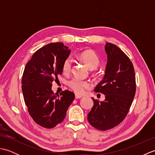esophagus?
<instances>
[{"label": "esophagus", "mask_w": 155, "mask_h": 155, "mask_svg": "<svg viewBox=\"0 0 155 155\" xmlns=\"http://www.w3.org/2000/svg\"><path fill=\"white\" fill-rule=\"evenodd\" d=\"M82 97H83L81 96V95H78V94H75V98H76V99H78V98H81Z\"/></svg>", "instance_id": "obj_1"}]
</instances>
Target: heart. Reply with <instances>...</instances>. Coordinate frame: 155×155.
I'll list each match as a JSON object with an SVG mask.
<instances>
[{
    "mask_svg": "<svg viewBox=\"0 0 155 155\" xmlns=\"http://www.w3.org/2000/svg\"><path fill=\"white\" fill-rule=\"evenodd\" d=\"M79 57L83 60L91 69L97 68L100 65L101 60L98 56L93 51L87 50L82 52L79 54ZM72 58L68 57L62 62V69L64 73L68 74L71 71L72 65ZM68 85L72 90L78 94H83L85 91L92 87L89 81L80 79L78 78H72L68 81Z\"/></svg>",
    "mask_w": 155,
    "mask_h": 155,
    "instance_id": "b5f03b06",
    "label": "heart"
}]
</instances>
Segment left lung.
<instances>
[{
  "mask_svg": "<svg viewBox=\"0 0 155 155\" xmlns=\"http://www.w3.org/2000/svg\"><path fill=\"white\" fill-rule=\"evenodd\" d=\"M107 64L103 79L94 91L105 95V100L93 98L94 105L87 119L92 126L107 130L119 124L128 114L136 92L135 73L132 62L115 45L107 42Z\"/></svg>",
  "mask_w": 155,
  "mask_h": 155,
  "instance_id": "1",
  "label": "left lung"
}]
</instances>
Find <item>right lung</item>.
I'll use <instances>...</instances> for the list:
<instances>
[{
  "mask_svg": "<svg viewBox=\"0 0 155 155\" xmlns=\"http://www.w3.org/2000/svg\"><path fill=\"white\" fill-rule=\"evenodd\" d=\"M71 53L62 42L45 45L36 51L25 66L22 91L29 114L36 123L51 128L64 119L68 107L74 98L65 90L56 95L52 83L62 73V62Z\"/></svg>",
  "mask_w": 155,
  "mask_h": 155,
  "instance_id": "obj_1",
  "label": "right lung"
}]
</instances>
